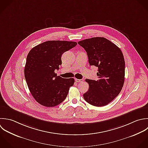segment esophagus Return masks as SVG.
Instances as JSON below:
<instances>
[{"label":"esophagus","instance_id":"obj_1","mask_svg":"<svg viewBox=\"0 0 148 148\" xmlns=\"http://www.w3.org/2000/svg\"><path fill=\"white\" fill-rule=\"evenodd\" d=\"M75 81H76L77 82H83V81H84V79H79L75 78Z\"/></svg>","mask_w":148,"mask_h":148}]
</instances>
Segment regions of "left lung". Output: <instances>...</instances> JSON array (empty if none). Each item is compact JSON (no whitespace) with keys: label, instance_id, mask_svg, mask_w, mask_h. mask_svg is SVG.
Returning <instances> with one entry per match:
<instances>
[{"label":"left lung","instance_id":"1","mask_svg":"<svg viewBox=\"0 0 148 148\" xmlns=\"http://www.w3.org/2000/svg\"><path fill=\"white\" fill-rule=\"evenodd\" d=\"M78 44L86 51L89 65L98 68V80L85 79L89 88L84 94V98L92 106H105L118 96L123 88L125 74L123 53L104 37H92Z\"/></svg>","mask_w":148,"mask_h":148}]
</instances>
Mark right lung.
<instances>
[{
    "label": "right lung",
    "instance_id": "1",
    "mask_svg": "<svg viewBox=\"0 0 148 148\" xmlns=\"http://www.w3.org/2000/svg\"><path fill=\"white\" fill-rule=\"evenodd\" d=\"M74 41L52 40L33 47L29 52L24 69L29 89L40 104L52 107L66 98L74 79L63 78L55 73L62 64V55L73 48Z\"/></svg>",
    "mask_w": 148,
    "mask_h": 148
}]
</instances>
